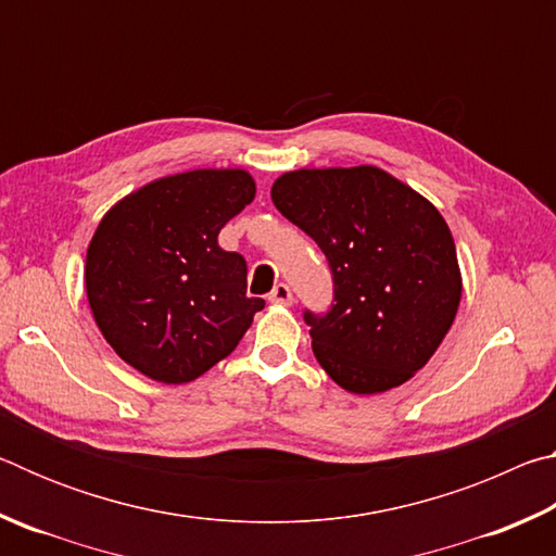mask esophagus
Returning a JSON list of instances; mask_svg holds the SVG:
<instances>
[{"mask_svg": "<svg viewBox=\"0 0 556 556\" xmlns=\"http://www.w3.org/2000/svg\"><path fill=\"white\" fill-rule=\"evenodd\" d=\"M269 301L271 304H281V306H289L291 301H294V296H291V289L289 285H277L275 289H271L269 294Z\"/></svg>", "mask_w": 556, "mask_h": 556, "instance_id": "obj_1", "label": "esophagus"}]
</instances>
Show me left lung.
I'll return each mask as SVG.
<instances>
[{
	"instance_id": "obj_1",
	"label": "left lung",
	"mask_w": 556,
	"mask_h": 556,
	"mask_svg": "<svg viewBox=\"0 0 556 556\" xmlns=\"http://www.w3.org/2000/svg\"><path fill=\"white\" fill-rule=\"evenodd\" d=\"M271 201L331 269L333 304L304 308L321 368L355 394L425 368L460 301L456 244L434 205L375 166L285 174Z\"/></svg>"
}]
</instances>
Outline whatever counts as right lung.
<instances>
[{
  "instance_id": "right-lung-1",
  "label": "right lung",
  "mask_w": 556,
  "mask_h": 556,
  "mask_svg": "<svg viewBox=\"0 0 556 556\" xmlns=\"http://www.w3.org/2000/svg\"><path fill=\"white\" fill-rule=\"evenodd\" d=\"M255 199L240 168H199L127 195L92 235L86 289L102 336L147 378L181 384L230 355L265 308L248 262L218 244Z\"/></svg>"
}]
</instances>
